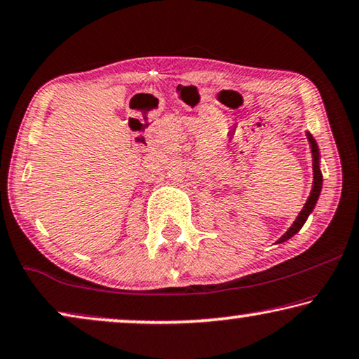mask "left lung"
Returning a JSON list of instances; mask_svg holds the SVG:
<instances>
[{
    "label": "left lung",
    "instance_id": "1",
    "mask_svg": "<svg viewBox=\"0 0 359 359\" xmlns=\"http://www.w3.org/2000/svg\"><path fill=\"white\" fill-rule=\"evenodd\" d=\"M307 138H309V143H311V151H312V169H314V185H312V190H311V195L309 198H307L304 208L301 210L299 216H297L294 223H292V226L290 229H287V232L283 237H280L278 242H285L290 239V237H292L296 234L297 231H299L302 228V224L306 223L307 216L311 215V211L314 210V206L317 203V198H319V194H320V189H322V172L319 169V149H317V144H316V140L312 138V135L307 133Z\"/></svg>",
    "mask_w": 359,
    "mask_h": 359
}]
</instances>
